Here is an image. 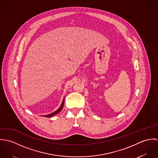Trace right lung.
<instances>
[{
  "label": "right lung",
  "mask_w": 158,
  "mask_h": 158,
  "mask_svg": "<svg viewBox=\"0 0 158 158\" xmlns=\"http://www.w3.org/2000/svg\"><path fill=\"white\" fill-rule=\"evenodd\" d=\"M64 98H63V102H62V103H61L60 107L56 111H55V112L51 113V114H47V115H42V116H44V117H52V116H53V115L57 114L58 113H60V112L62 110V109H63V106H64Z\"/></svg>",
  "instance_id": "1"
}]
</instances>
